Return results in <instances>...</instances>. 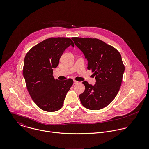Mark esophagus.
Wrapping results in <instances>:
<instances>
[{"mask_svg":"<svg viewBox=\"0 0 149 149\" xmlns=\"http://www.w3.org/2000/svg\"><path fill=\"white\" fill-rule=\"evenodd\" d=\"M79 82V81H76V80H74V84H78Z\"/></svg>","mask_w":149,"mask_h":149,"instance_id":"esophagus-1","label":"esophagus"}]
</instances>
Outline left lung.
Wrapping results in <instances>:
<instances>
[{"instance_id":"obj_1","label":"left lung","mask_w":149,"mask_h":149,"mask_svg":"<svg viewBox=\"0 0 149 149\" xmlns=\"http://www.w3.org/2000/svg\"><path fill=\"white\" fill-rule=\"evenodd\" d=\"M88 60V69L95 76L94 85L87 81L79 96L83 106L91 110L107 106L115 99L121 86L125 65L120 53L113 46L97 38L72 37Z\"/></svg>"}]
</instances>
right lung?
<instances>
[{
  "label": "right lung",
  "instance_id": "obj_1",
  "mask_svg": "<svg viewBox=\"0 0 149 149\" xmlns=\"http://www.w3.org/2000/svg\"><path fill=\"white\" fill-rule=\"evenodd\" d=\"M74 46L70 38L51 37L33 46L26 54L23 68L28 92L36 104L47 112L59 110L73 80L54 79L53 68H56L64 50Z\"/></svg>",
  "mask_w": 149,
  "mask_h": 149
}]
</instances>
